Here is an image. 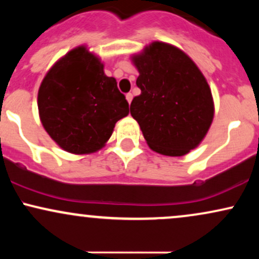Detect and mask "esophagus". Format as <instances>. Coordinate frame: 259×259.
Segmentation results:
<instances>
[{
    "mask_svg": "<svg viewBox=\"0 0 259 259\" xmlns=\"http://www.w3.org/2000/svg\"><path fill=\"white\" fill-rule=\"evenodd\" d=\"M125 97H126V101H127V102L132 103V101H133V94H132V92H129V94H126V95H125Z\"/></svg>",
    "mask_w": 259,
    "mask_h": 259,
    "instance_id": "1",
    "label": "esophagus"
}]
</instances>
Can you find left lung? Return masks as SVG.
Instances as JSON below:
<instances>
[{
	"label": "left lung",
	"mask_w": 259,
	"mask_h": 259,
	"mask_svg": "<svg viewBox=\"0 0 259 259\" xmlns=\"http://www.w3.org/2000/svg\"><path fill=\"white\" fill-rule=\"evenodd\" d=\"M141 90L130 113L151 150L180 157L201 144L214 117V102L206 78L180 49L154 41L134 55Z\"/></svg>",
	"instance_id": "obj_1"
}]
</instances>
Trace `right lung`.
I'll return each instance as SVG.
<instances>
[{
    "label": "right lung",
    "instance_id": "obj_1",
    "mask_svg": "<svg viewBox=\"0 0 259 259\" xmlns=\"http://www.w3.org/2000/svg\"><path fill=\"white\" fill-rule=\"evenodd\" d=\"M40 120L59 147L74 154L99 151L115 123L129 114L117 81L85 46L73 49L47 72L37 94Z\"/></svg>",
    "mask_w": 259,
    "mask_h": 259
}]
</instances>
